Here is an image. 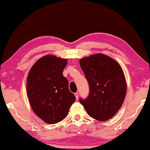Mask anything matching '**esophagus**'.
Returning a JSON list of instances; mask_svg holds the SVG:
<instances>
[{
    "label": "esophagus",
    "mask_w": 150,
    "mask_h": 150,
    "mask_svg": "<svg viewBox=\"0 0 150 150\" xmlns=\"http://www.w3.org/2000/svg\"><path fill=\"white\" fill-rule=\"evenodd\" d=\"M75 95L76 98H77V99H78V98H79V94H78V93H75Z\"/></svg>",
    "instance_id": "34e87169"
}]
</instances>
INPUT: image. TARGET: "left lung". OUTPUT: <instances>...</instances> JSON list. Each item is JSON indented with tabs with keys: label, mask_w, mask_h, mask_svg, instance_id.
<instances>
[{
	"label": "left lung",
	"mask_w": 150,
	"mask_h": 150,
	"mask_svg": "<svg viewBox=\"0 0 150 150\" xmlns=\"http://www.w3.org/2000/svg\"><path fill=\"white\" fill-rule=\"evenodd\" d=\"M90 86L86 99L80 103L91 117L99 121L112 118L125 99L127 84L120 64L110 57L97 53L79 60Z\"/></svg>",
	"instance_id": "1"
}]
</instances>
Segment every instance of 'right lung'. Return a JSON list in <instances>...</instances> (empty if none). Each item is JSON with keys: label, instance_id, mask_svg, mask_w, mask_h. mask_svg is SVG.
I'll use <instances>...</instances> for the list:
<instances>
[{"label": "right lung", "instance_id": "right-lung-1", "mask_svg": "<svg viewBox=\"0 0 150 150\" xmlns=\"http://www.w3.org/2000/svg\"><path fill=\"white\" fill-rule=\"evenodd\" d=\"M67 59L52 55L41 57L27 77V95L34 113L47 124H56L68 115L76 98L69 91L62 71Z\"/></svg>", "mask_w": 150, "mask_h": 150}]
</instances>
